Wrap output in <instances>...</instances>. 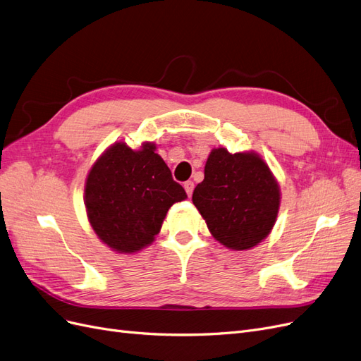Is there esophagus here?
Masks as SVG:
<instances>
[{
    "label": "esophagus",
    "mask_w": 361,
    "mask_h": 361,
    "mask_svg": "<svg viewBox=\"0 0 361 361\" xmlns=\"http://www.w3.org/2000/svg\"><path fill=\"white\" fill-rule=\"evenodd\" d=\"M193 189H195V184H193V181H185V183H184V190H185V193H188V196H189V197L192 196Z\"/></svg>",
    "instance_id": "1"
}]
</instances>
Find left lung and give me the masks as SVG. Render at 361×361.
<instances>
[{
	"label": "left lung",
	"mask_w": 361,
	"mask_h": 361,
	"mask_svg": "<svg viewBox=\"0 0 361 361\" xmlns=\"http://www.w3.org/2000/svg\"><path fill=\"white\" fill-rule=\"evenodd\" d=\"M192 201L219 243L246 250L270 234L281 205V190L257 153L231 154L226 148H214Z\"/></svg>",
	"instance_id": "1"
}]
</instances>
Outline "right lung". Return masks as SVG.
<instances>
[{
	"mask_svg": "<svg viewBox=\"0 0 361 361\" xmlns=\"http://www.w3.org/2000/svg\"><path fill=\"white\" fill-rule=\"evenodd\" d=\"M156 151L145 142L132 149L109 147L85 183V207L97 237L118 253H133L154 241L169 208L188 197Z\"/></svg>",
	"mask_w": 361,
	"mask_h": 361,
	"instance_id": "1",
	"label": "right lung"
}]
</instances>
